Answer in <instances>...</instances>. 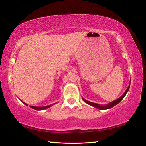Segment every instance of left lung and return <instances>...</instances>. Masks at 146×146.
<instances>
[{"label": "left lung", "instance_id": "obj_1", "mask_svg": "<svg viewBox=\"0 0 146 146\" xmlns=\"http://www.w3.org/2000/svg\"><path fill=\"white\" fill-rule=\"evenodd\" d=\"M129 87H130V83H129V86H128V88H127V89L126 90V91H125L124 93H123V95H122V96H121L120 97L117 98V100L113 101V102L109 103V104H106V105H100V104H96V103H94V102H90V101H88V100H86L84 99V98L83 97H82V98L83 100L84 101V102H85L86 103H87L88 104L90 105V106H93V107L97 108V109H98V110H108V109L111 108L113 107V106H115V105H117V104L119 103V102H120V101L123 99V97H125V95H126L127 93L128 92V91H129Z\"/></svg>", "mask_w": 146, "mask_h": 146}]
</instances>
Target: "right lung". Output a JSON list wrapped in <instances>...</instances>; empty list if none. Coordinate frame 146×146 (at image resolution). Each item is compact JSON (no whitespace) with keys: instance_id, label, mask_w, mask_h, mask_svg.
I'll use <instances>...</instances> for the list:
<instances>
[{"instance_id":"1","label":"right lung","mask_w":146,"mask_h":146,"mask_svg":"<svg viewBox=\"0 0 146 146\" xmlns=\"http://www.w3.org/2000/svg\"><path fill=\"white\" fill-rule=\"evenodd\" d=\"M21 101L22 102H23V104H24L28 106V104H27L26 103L24 102L23 101H22L21 100ZM51 106H53V104H50V105H48V106H42V107H38V106H30V108L33 109V110H38V111H40V110H46V109L49 108V107H51Z\"/></svg>"}]
</instances>
